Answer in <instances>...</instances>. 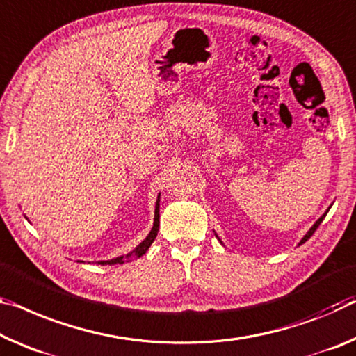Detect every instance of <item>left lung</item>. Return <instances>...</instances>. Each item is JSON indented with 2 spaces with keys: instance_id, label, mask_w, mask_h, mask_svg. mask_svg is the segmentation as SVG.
<instances>
[{
  "instance_id": "left-lung-1",
  "label": "left lung",
  "mask_w": 356,
  "mask_h": 356,
  "mask_svg": "<svg viewBox=\"0 0 356 356\" xmlns=\"http://www.w3.org/2000/svg\"><path fill=\"white\" fill-rule=\"evenodd\" d=\"M328 211H330V209H328ZM328 211H326V212L323 213V216H321V217H320V218L317 220V222H315V223L312 225V228H310V229L307 231V233H306V236H304V238H302V239L300 241V244H298V245H301V244H304V242H306V241H307V239L310 238V236H312V234L315 233V229H317V228L320 227V223H321V222H323V218L326 217V213H328ZM216 236H217V234H216ZM217 239L220 241V238H218V236H217ZM220 242H222V241H220Z\"/></svg>"
}]
</instances>
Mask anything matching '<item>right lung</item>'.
Returning <instances> with one entry per match:
<instances>
[{"mask_svg": "<svg viewBox=\"0 0 356 356\" xmlns=\"http://www.w3.org/2000/svg\"><path fill=\"white\" fill-rule=\"evenodd\" d=\"M158 228H160V195H158V200H156V204H155L154 227H152V229H150V233H149L147 238H145L143 242H140V244H139L133 252L127 253V255H122V257L107 259V261H97V263H98V264H123L125 261H131V259L140 258V257L144 255L145 252L149 250V247L152 245V242L155 241L156 234H158Z\"/></svg>", "mask_w": 356, "mask_h": 356, "instance_id": "right-lung-1", "label": "right lung"}]
</instances>
